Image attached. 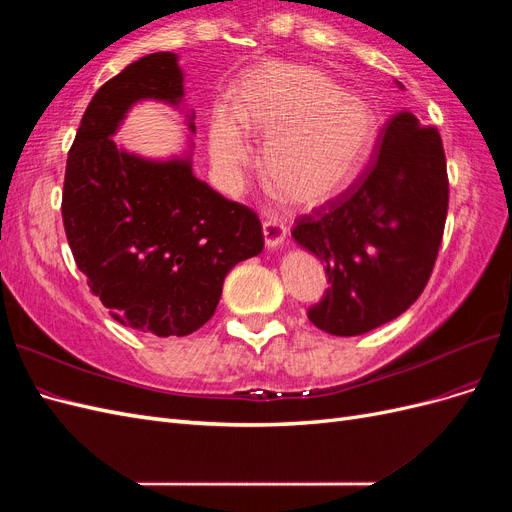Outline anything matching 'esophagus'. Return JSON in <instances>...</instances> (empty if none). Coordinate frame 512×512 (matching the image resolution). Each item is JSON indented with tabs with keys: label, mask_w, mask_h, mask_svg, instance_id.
<instances>
[{
	"label": "esophagus",
	"mask_w": 512,
	"mask_h": 512,
	"mask_svg": "<svg viewBox=\"0 0 512 512\" xmlns=\"http://www.w3.org/2000/svg\"><path fill=\"white\" fill-rule=\"evenodd\" d=\"M262 235L269 247H277L286 241V226L277 220H267L262 222Z\"/></svg>",
	"instance_id": "1"
}]
</instances>
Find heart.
Instances as JSON below:
<instances>
[{
	"label": "heart",
	"mask_w": 512,
	"mask_h": 512,
	"mask_svg": "<svg viewBox=\"0 0 512 512\" xmlns=\"http://www.w3.org/2000/svg\"><path fill=\"white\" fill-rule=\"evenodd\" d=\"M243 130L269 136L262 166L273 188L294 205L316 207L361 173L380 123L374 106L348 94L327 72L271 61L243 76L235 115H213L211 156L230 183L250 160Z\"/></svg>",
	"instance_id": "obj_1"
}]
</instances>
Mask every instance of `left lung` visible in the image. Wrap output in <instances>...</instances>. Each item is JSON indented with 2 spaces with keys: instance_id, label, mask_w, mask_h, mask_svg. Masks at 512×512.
Segmentation results:
<instances>
[{
  "instance_id": "left-lung-1",
  "label": "left lung",
  "mask_w": 512,
  "mask_h": 512,
  "mask_svg": "<svg viewBox=\"0 0 512 512\" xmlns=\"http://www.w3.org/2000/svg\"><path fill=\"white\" fill-rule=\"evenodd\" d=\"M376 153L344 194L292 228L329 277L307 318L339 337L404 314L425 290L444 235L448 175L438 128L401 111L386 121Z\"/></svg>"
}]
</instances>
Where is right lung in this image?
<instances>
[{"label":"right lung","instance_id":"1","mask_svg":"<svg viewBox=\"0 0 512 512\" xmlns=\"http://www.w3.org/2000/svg\"><path fill=\"white\" fill-rule=\"evenodd\" d=\"M181 98L175 53L145 55L106 81L68 151L61 196L70 250L91 292L123 327L158 337L203 327L226 273L265 245L258 215L196 179L190 153L160 162L115 145L134 102L179 106Z\"/></svg>","mask_w":512,"mask_h":512}]
</instances>
